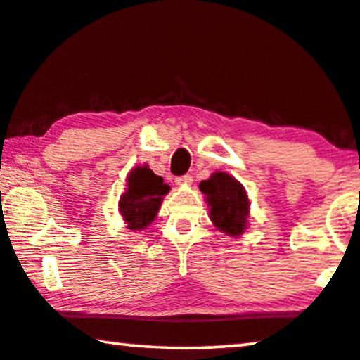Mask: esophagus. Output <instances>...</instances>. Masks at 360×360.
<instances>
[{"label": "esophagus", "instance_id": "1", "mask_svg": "<svg viewBox=\"0 0 360 360\" xmlns=\"http://www.w3.org/2000/svg\"><path fill=\"white\" fill-rule=\"evenodd\" d=\"M193 181V176L191 175H181V176H176L175 179V184L179 185V186H186V185H190Z\"/></svg>", "mask_w": 360, "mask_h": 360}]
</instances>
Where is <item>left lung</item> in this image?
Masks as SVG:
<instances>
[{
	"label": "left lung",
	"instance_id": "left-lung-1",
	"mask_svg": "<svg viewBox=\"0 0 360 360\" xmlns=\"http://www.w3.org/2000/svg\"><path fill=\"white\" fill-rule=\"evenodd\" d=\"M199 190L206 195L211 209V220L220 231L229 236H240L248 229L250 199L240 181L226 172H215L202 180Z\"/></svg>",
	"mask_w": 360,
	"mask_h": 360
}]
</instances>
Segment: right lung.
<instances>
[{
	"label": "right lung",
	"mask_w": 360,
	"mask_h": 360,
	"mask_svg": "<svg viewBox=\"0 0 360 360\" xmlns=\"http://www.w3.org/2000/svg\"><path fill=\"white\" fill-rule=\"evenodd\" d=\"M169 190L170 186L164 184L162 176L154 174L148 165L131 169L127 176L125 191L119 199V212L127 229L136 231L151 225Z\"/></svg>",
	"instance_id": "1"
}]
</instances>
